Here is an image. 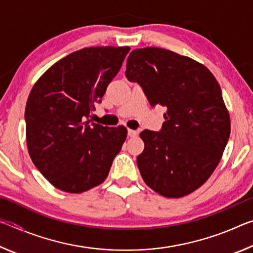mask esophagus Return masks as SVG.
<instances>
[{"mask_svg": "<svg viewBox=\"0 0 253 253\" xmlns=\"http://www.w3.org/2000/svg\"><path fill=\"white\" fill-rule=\"evenodd\" d=\"M137 135H138V131H137V130L128 129V136L131 137V138H134V137H136Z\"/></svg>", "mask_w": 253, "mask_h": 253, "instance_id": "esophagus-1", "label": "esophagus"}]
</instances>
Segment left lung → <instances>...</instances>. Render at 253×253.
Returning a JSON list of instances; mask_svg holds the SVG:
<instances>
[{
	"mask_svg": "<svg viewBox=\"0 0 253 253\" xmlns=\"http://www.w3.org/2000/svg\"><path fill=\"white\" fill-rule=\"evenodd\" d=\"M126 78L149 105L166 107L158 131L145 129L137 165L144 182L166 198H182L208 181L230 137V116L219 84L207 67L161 48L131 51Z\"/></svg>",
	"mask_w": 253,
	"mask_h": 253,
	"instance_id": "left-lung-1",
	"label": "left lung"
}]
</instances>
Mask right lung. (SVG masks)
I'll return each mask as SVG.
<instances>
[{
	"instance_id": "right-lung-1",
	"label": "right lung",
	"mask_w": 253,
	"mask_h": 253,
	"mask_svg": "<svg viewBox=\"0 0 253 253\" xmlns=\"http://www.w3.org/2000/svg\"><path fill=\"white\" fill-rule=\"evenodd\" d=\"M129 46L72 52L44 72L30 92L25 130L30 157L59 190L81 193L105 181L127 136L90 116L118 74Z\"/></svg>"
}]
</instances>
